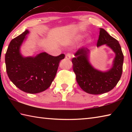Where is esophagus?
I'll return each instance as SVG.
<instances>
[{
	"mask_svg": "<svg viewBox=\"0 0 132 132\" xmlns=\"http://www.w3.org/2000/svg\"><path fill=\"white\" fill-rule=\"evenodd\" d=\"M66 58L67 59H70L71 58V54H70V53H67V54L66 55Z\"/></svg>",
	"mask_w": 132,
	"mask_h": 132,
	"instance_id": "obj_1",
	"label": "esophagus"
}]
</instances>
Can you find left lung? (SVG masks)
<instances>
[{
  "label": "left lung",
  "mask_w": 132,
  "mask_h": 132,
  "mask_svg": "<svg viewBox=\"0 0 132 132\" xmlns=\"http://www.w3.org/2000/svg\"><path fill=\"white\" fill-rule=\"evenodd\" d=\"M106 44L115 53L112 68L101 71L91 66L88 61L89 50L81 48L75 54L71 62L78 84L85 92L91 94H101L108 92L117 86L121 77L123 63V55L117 39L111 37L103 28H100L97 45Z\"/></svg>",
  "instance_id": "8db88e82"
}]
</instances>
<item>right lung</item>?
Instances as JSON below:
<instances>
[{
    "instance_id": "add662e5",
    "label": "right lung",
    "mask_w": 132,
    "mask_h": 132,
    "mask_svg": "<svg viewBox=\"0 0 132 132\" xmlns=\"http://www.w3.org/2000/svg\"><path fill=\"white\" fill-rule=\"evenodd\" d=\"M28 33L26 30L10 42L5 55L6 71L10 80L20 90L36 94L50 87L59 62L65 55L53 56L42 52L35 57H23L20 48Z\"/></svg>"
}]
</instances>
